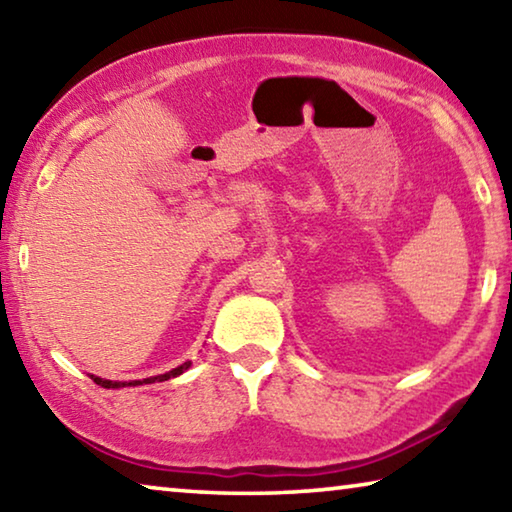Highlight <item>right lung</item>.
Masks as SVG:
<instances>
[{"mask_svg":"<svg viewBox=\"0 0 512 512\" xmlns=\"http://www.w3.org/2000/svg\"><path fill=\"white\" fill-rule=\"evenodd\" d=\"M189 366H192V361H185L183 366L173 368L169 372H164V375H155V377H146V379H133V381H110V379H101L97 375H90V379H94V384H99L103 388H124V386H142V384H155V381H167L171 377H178L183 375L185 370H189Z\"/></svg>","mask_w":512,"mask_h":512,"instance_id":"obj_1","label":"right lung"}]
</instances>
